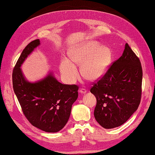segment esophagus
Returning a JSON list of instances; mask_svg holds the SVG:
<instances>
[{"label": "esophagus", "mask_w": 155, "mask_h": 155, "mask_svg": "<svg viewBox=\"0 0 155 155\" xmlns=\"http://www.w3.org/2000/svg\"><path fill=\"white\" fill-rule=\"evenodd\" d=\"M87 92V90L85 88H83L80 89V90H79V92L81 93V94H86Z\"/></svg>", "instance_id": "esophagus-1"}]
</instances>
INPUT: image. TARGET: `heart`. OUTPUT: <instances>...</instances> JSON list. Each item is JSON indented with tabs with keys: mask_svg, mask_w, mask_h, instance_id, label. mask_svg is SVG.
Listing matches in <instances>:
<instances>
[{
	"mask_svg": "<svg viewBox=\"0 0 155 155\" xmlns=\"http://www.w3.org/2000/svg\"><path fill=\"white\" fill-rule=\"evenodd\" d=\"M68 56L70 61L63 60L60 66L63 77L72 82L78 76L76 66L81 65V76L88 81H96L107 71L112 59L108 47L101 46L97 41H92L72 47Z\"/></svg>",
	"mask_w": 155,
	"mask_h": 155,
	"instance_id": "heart-1",
	"label": "heart"
}]
</instances>
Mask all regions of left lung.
Segmentation results:
<instances>
[{
  "label": "left lung",
  "mask_w": 155,
  "mask_h": 155,
  "mask_svg": "<svg viewBox=\"0 0 155 155\" xmlns=\"http://www.w3.org/2000/svg\"><path fill=\"white\" fill-rule=\"evenodd\" d=\"M139 58L127 44L122 55L90 89L97 99L94 117L105 129L123 124L138 109L142 95Z\"/></svg>",
  "instance_id": "8db88e82"
}]
</instances>
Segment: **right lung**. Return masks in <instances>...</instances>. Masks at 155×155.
<instances>
[{
    "label": "right lung",
    "instance_id": "obj_1",
    "mask_svg": "<svg viewBox=\"0 0 155 155\" xmlns=\"http://www.w3.org/2000/svg\"><path fill=\"white\" fill-rule=\"evenodd\" d=\"M40 44L39 39L32 41L21 53L13 71V87L30 123L42 131L56 133L67 124L79 87L60 83L52 72L35 83L27 81L20 67Z\"/></svg>",
    "mask_w": 155,
    "mask_h": 155
}]
</instances>
